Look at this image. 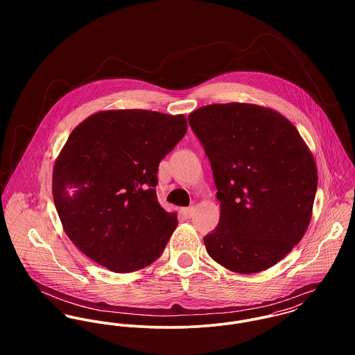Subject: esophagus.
Here are the masks:
<instances>
[{
	"mask_svg": "<svg viewBox=\"0 0 355 355\" xmlns=\"http://www.w3.org/2000/svg\"><path fill=\"white\" fill-rule=\"evenodd\" d=\"M182 213L187 217V218H190L193 214H194V207L193 206H189V207H183L182 209Z\"/></svg>",
	"mask_w": 355,
	"mask_h": 355,
	"instance_id": "1",
	"label": "esophagus"
}]
</instances>
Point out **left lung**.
<instances>
[{"instance_id":"1","label":"left lung","mask_w":355,"mask_h":355,"mask_svg":"<svg viewBox=\"0 0 355 355\" xmlns=\"http://www.w3.org/2000/svg\"><path fill=\"white\" fill-rule=\"evenodd\" d=\"M189 121L220 201L206 252L242 275L276 265L304 238L317 191L315 161L297 127L275 109L245 102L206 105Z\"/></svg>"}]
</instances>
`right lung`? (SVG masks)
I'll return each mask as SVG.
<instances>
[{"label":"right lung","mask_w":355,"mask_h":355,"mask_svg":"<svg viewBox=\"0 0 355 355\" xmlns=\"http://www.w3.org/2000/svg\"><path fill=\"white\" fill-rule=\"evenodd\" d=\"M187 131L183 114L101 110L73 128L53 166L51 193L72 243L114 273L144 269L164 252L178 213L157 201L159 161Z\"/></svg>","instance_id":"add662e5"}]
</instances>
